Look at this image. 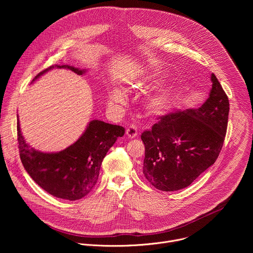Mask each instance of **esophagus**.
I'll list each match as a JSON object with an SVG mask.
<instances>
[{"mask_svg":"<svg viewBox=\"0 0 253 253\" xmlns=\"http://www.w3.org/2000/svg\"><path fill=\"white\" fill-rule=\"evenodd\" d=\"M126 134L129 138H135L138 135V131L137 128L134 125H130L127 129H126Z\"/></svg>","mask_w":253,"mask_h":253,"instance_id":"esophagus-1","label":"esophagus"}]
</instances>
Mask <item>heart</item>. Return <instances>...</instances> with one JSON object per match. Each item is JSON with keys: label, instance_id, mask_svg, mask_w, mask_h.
Segmentation results:
<instances>
[{"label": "heart", "instance_id": "b5f03b06", "mask_svg": "<svg viewBox=\"0 0 253 253\" xmlns=\"http://www.w3.org/2000/svg\"><path fill=\"white\" fill-rule=\"evenodd\" d=\"M162 75L156 71H143L131 77L127 85L131 90H146L161 79ZM175 87L170 84L158 86L153 89L143 101V106L149 115L158 116L165 113L173 102ZM125 101V94L122 90L114 88L109 94L110 104H122Z\"/></svg>", "mask_w": 253, "mask_h": 253}]
</instances>
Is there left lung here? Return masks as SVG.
<instances>
[{
	"mask_svg": "<svg viewBox=\"0 0 253 253\" xmlns=\"http://www.w3.org/2000/svg\"><path fill=\"white\" fill-rule=\"evenodd\" d=\"M210 78L209 96L198 109L161 116L152 130L141 135L145 145L143 175L161 191L189 186L220 153L229 102L216 76Z\"/></svg>",
	"mask_w": 253,
	"mask_h": 253,
	"instance_id": "1",
	"label": "left lung"
}]
</instances>
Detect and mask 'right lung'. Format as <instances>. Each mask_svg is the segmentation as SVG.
Returning <instances> with one entry per match:
<instances>
[{"instance_id": "right-lung-1", "label": "right lung", "mask_w": 253, "mask_h": 253, "mask_svg": "<svg viewBox=\"0 0 253 253\" xmlns=\"http://www.w3.org/2000/svg\"><path fill=\"white\" fill-rule=\"evenodd\" d=\"M67 69L77 75H84L87 69L69 65H55L36 76L37 81L50 70ZM20 157L24 168L34 181L49 194L62 199L74 201L86 196L98 180L102 161L125 129L121 126L92 120L80 138L59 152H42L31 147L26 142L17 123Z\"/></svg>"}]
</instances>
